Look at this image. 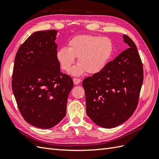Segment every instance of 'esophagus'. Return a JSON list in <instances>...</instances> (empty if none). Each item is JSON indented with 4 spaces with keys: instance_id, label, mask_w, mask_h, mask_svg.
<instances>
[{
    "instance_id": "34e87169",
    "label": "esophagus",
    "mask_w": 159,
    "mask_h": 159,
    "mask_svg": "<svg viewBox=\"0 0 159 159\" xmlns=\"http://www.w3.org/2000/svg\"><path fill=\"white\" fill-rule=\"evenodd\" d=\"M73 81H74V83L75 85H78V84H79L80 83L81 80L80 78H73Z\"/></svg>"
}]
</instances>
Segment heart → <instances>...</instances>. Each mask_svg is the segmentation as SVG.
<instances>
[{"mask_svg": "<svg viewBox=\"0 0 159 159\" xmlns=\"http://www.w3.org/2000/svg\"><path fill=\"white\" fill-rule=\"evenodd\" d=\"M68 48H61L56 52L57 60L61 68L69 72L78 57V63L74 68V75L86 71L95 74L102 71L111 56L113 44L107 37L95 35H81L72 38L68 42Z\"/></svg>", "mask_w": 159, "mask_h": 159, "instance_id": "heart-1", "label": "heart"}]
</instances>
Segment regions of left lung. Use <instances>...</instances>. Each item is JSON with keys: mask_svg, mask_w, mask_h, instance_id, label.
Segmentation results:
<instances>
[{"mask_svg": "<svg viewBox=\"0 0 159 159\" xmlns=\"http://www.w3.org/2000/svg\"><path fill=\"white\" fill-rule=\"evenodd\" d=\"M129 48L107 64L99 73L82 81L86 112L98 125L113 128L131 116L139 103L143 81L141 59L134 42L126 34Z\"/></svg>", "mask_w": 159, "mask_h": 159, "instance_id": "1", "label": "left lung"}]
</instances>
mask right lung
I'll list each match as a JSON object with an SVG mask.
<instances>
[{
	"label": "right lung",
	"mask_w": 159,
	"mask_h": 159,
	"mask_svg": "<svg viewBox=\"0 0 159 159\" xmlns=\"http://www.w3.org/2000/svg\"><path fill=\"white\" fill-rule=\"evenodd\" d=\"M56 30L33 33L19 47L14 59L12 89L25 121L40 129L58 124L66 113L71 78L60 71Z\"/></svg>",
	"instance_id": "1"
}]
</instances>
